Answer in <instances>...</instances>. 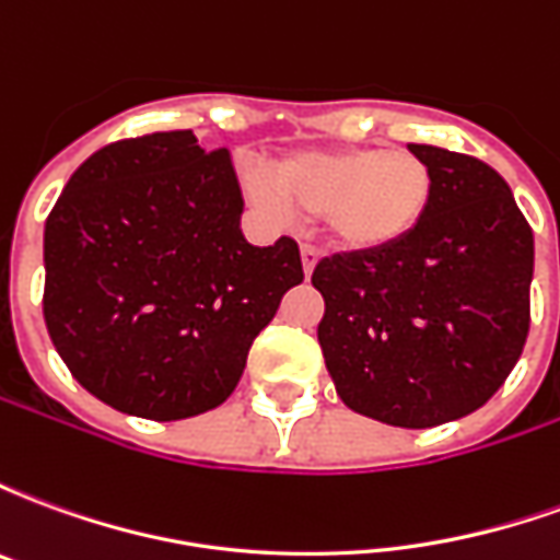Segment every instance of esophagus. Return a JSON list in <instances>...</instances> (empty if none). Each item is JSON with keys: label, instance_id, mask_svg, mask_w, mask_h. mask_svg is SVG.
<instances>
[{"label": "esophagus", "instance_id": "1", "mask_svg": "<svg viewBox=\"0 0 560 560\" xmlns=\"http://www.w3.org/2000/svg\"><path fill=\"white\" fill-rule=\"evenodd\" d=\"M300 255H303V272L305 276H312L317 267V260H320V252H317L315 245H303V248H300Z\"/></svg>", "mask_w": 560, "mask_h": 560}]
</instances>
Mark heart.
I'll return each mask as SVG.
<instances>
[{
    "label": "heart",
    "mask_w": 560,
    "mask_h": 560,
    "mask_svg": "<svg viewBox=\"0 0 560 560\" xmlns=\"http://www.w3.org/2000/svg\"><path fill=\"white\" fill-rule=\"evenodd\" d=\"M257 197L276 215L324 219L329 243L351 255H375L408 243L429 215L432 167L389 147L300 152L276 164Z\"/></svg>",
    "instance_id": "1"
}]
</instances>
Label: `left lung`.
I'll list each match as a JSON object with an SVG mask.
<instances>
[{
	"instance_id": "1",
	"label": "left lung",
	"mask_w": 560,
	"mask_h": 560,
	"mask_svg": "<svg viewBox=\"0 0 560 560\" xmlns=\"http://www.w3.org/2000/svg\"><path fill=\"white\" fill-rule=\"evenodd\" d=\"M434 176L408 243L315 267L317 341L351 411L432 429L492 399L530 327L534 233L504 176L441 147H408Z\"/></svg>"
}]
</instances>
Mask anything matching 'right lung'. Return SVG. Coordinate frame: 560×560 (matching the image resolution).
I'll return each instance as SVG.
<instances>
[{
  "mask_svg": "<svg viewBox=\"0 0 560 560\" xmlns=\"http://www.w3.org/2000/svg\"><path fill=\"white\" fill-rule=\"evenodd\" d=\"M240 215L228 149L191 131L116 140L71 173L44 224V324L80 387L159 422L231 396L303 281L300 245L245 243Z\"/></svg>",
  "mask_w": 560,
  "mask_h": 560,
  "instance_id": "right-lung-1",
  "label": "right lung"
}]
</instances>
